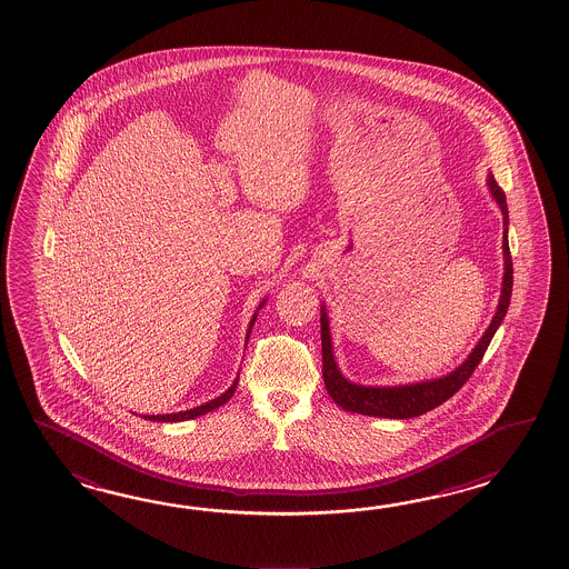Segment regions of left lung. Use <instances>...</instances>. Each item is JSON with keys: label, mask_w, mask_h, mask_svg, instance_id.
<instances>
[{"label": "left lung", "mask_w": 569, "mask_h": 569, "mask_svg": "<svg viewBox=\"0 0 569 569\" xmlns=\"http://www.w3.org/2000/svg\"><path fill=\"white\" fill-rule=\"evenodd\" d=\"M488 189L495 199L500 211H502V254H505V277H502V289L500 299L496 307L495 317L488 329L483 331L482 338L476 343L472 353L449 375L423 382L412 385H399V387H362L350 382L346 376L339 372L338 363L333 358V346H331V333H329V319H327L326 305H321V351H323V380H326L329 397L336 400L343 411L360 412L368 417H382V419H411L423 412L431 411L441 402L451 399L460 390L468 378L473 375L476 366L483 358V351L488 350L490 341L495 338L496 329L502 323L510 305L512 295V258L508 248V207L507 194L498 187L492 174H488Z\"/></svg>", "instance_id": "1"}]
</instances>
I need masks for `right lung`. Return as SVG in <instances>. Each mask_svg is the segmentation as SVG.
Segmentation results:
<instances>
[{"label": "right lung", "instance_id": "right-lung-1", "mask_svg": "<svg viewBox=\"0 0 569 569\" xmlns=\"http://www.w3.org/2000/svg\"><path fill=\"white\" fill-rule=\"evenodd\" d=\"M262 305H264V301L258 305L256 313L252 315V321H250L248 333H246V343H248V338H250V333H252L256 317H258V311L262 309ZM238 380H240V376L233 380V385H231L223 395H219L218 399L209 400V402L201 405V407H194V409H189V411L170 412V415H148L144 419H148V421H158V423H179V421H189V419H194V417H201V415H206V412L213 411V409H218L221 405H226V402L233 397V392H236V388H238Z\"/></svg>", "mask_w": 569, "mask_h": 569}]
</instances>
